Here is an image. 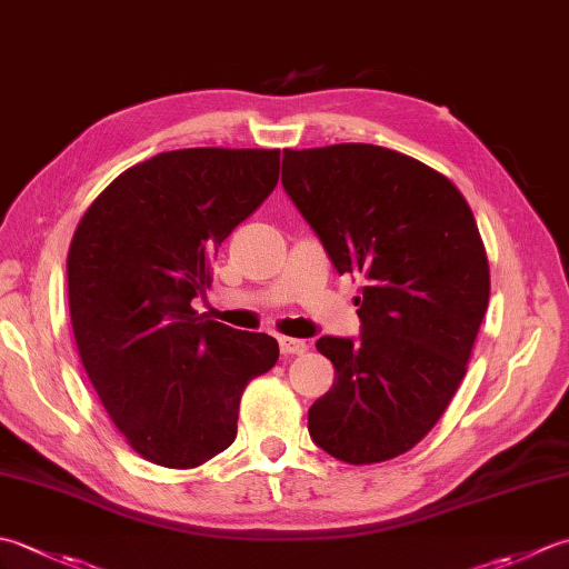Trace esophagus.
Listing matches in <instances>:
<instances>
[{"mask_svg": "<svg viewBox=\"0 0 569 569\" xmlns=\"http://www.w3.org/2000/svg\"><path fill=\"white\" fill-rule=\"evenodd\" d=\"M278 348H281V355H303L308 350V345H306V340L281 338L278 340Z\"/></svg>", "mask_w": 569, "mask_h": 569, "instance_id": "esophagus-1", "label": "esophagus"}]
</instances>
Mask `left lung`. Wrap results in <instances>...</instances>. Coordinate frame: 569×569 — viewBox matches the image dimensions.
Instances as JSON below:
<instances>
[{
    "mask_svg": "<svg viewBox=\"0 0 569 569\" xmlns=\"http://www.w3.org/2000/svg\"><path fill=\"white\" fill-rule=\"evenodd\" d=\"M283 189L338 273L360 276V340L320 338L336 382L308 431L345 463L409 451L459 389L491 296L473 211L441 172L365 142L283 150Z\"/></svg>",
    "mask_w": 569,
    "mask_h": 569,
    "instance_id": "obj_1",
    "label": "left lung"
}]
</instances>
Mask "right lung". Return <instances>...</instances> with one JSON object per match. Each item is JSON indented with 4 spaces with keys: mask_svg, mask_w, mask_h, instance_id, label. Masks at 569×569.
<instances>
[{
    "mask_svg": "<svg viewBox=\"0 0 569 569\" xmlns=\"http://www.w3.org/2000/svg\"><path fill=\"white\" fill-rule=\"evenodd\" d=\"M281 150L187 148L118 174L71 239L78 355L126 441L164 469H194L237 439L247 385L278 342L199 316L211 261L273 192Z\"/></svg>",
    "mask_w": 569,
    "mask_h": 569,
    "instance_id": "right-lung-1",
    "label": "right lung"
}]
</instances>
